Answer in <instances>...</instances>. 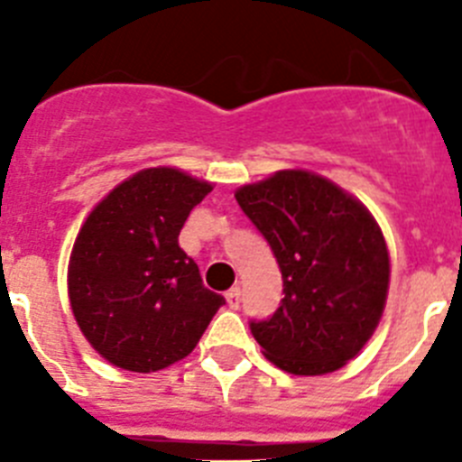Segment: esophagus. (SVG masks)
Masks as SVG:
<instances>
[{"label": "esophagus", "instance_id": "1", "mask_svg": "<svg viewBox=\"0 0 462 462\" xmlns=\"http://www.w3.org/2000/svg\"><path fill=\"white\" fill-rule=\"evenodd\" d=\"M226 303L231 310H238L240 308V289L234 287L226 291Z\"/></svg>", "mask_w": 462, "mask_h": 462}]
</instances>
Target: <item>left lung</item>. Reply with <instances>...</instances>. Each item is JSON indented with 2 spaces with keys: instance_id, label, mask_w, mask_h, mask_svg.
I'll return each mask as SVG.
<instances>
[{
  "instance_id": "1",
  "label": "left lung",
  "mask_w": 462,
  "mask_h": 462,
  "mask_svg": "<svg viewBox=\"0 0 462 462\" xmlns=\"http://www.w3.org/2000/svg\"><path fill=\"white\" fill-rule=\"evenodd\" d=\"M282 273L280 308L250 321L268 361L291 374L336 373L382 319L389 250L368 208L310 171H277L236 191Z\"/></svg>"
}]
</instances>
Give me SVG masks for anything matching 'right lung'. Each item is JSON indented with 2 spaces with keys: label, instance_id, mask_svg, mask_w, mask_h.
I'll use <instances>...</instances> for the list:
<instances>
[{
  "label": "right lung",
  "instance_id": "obj_1",
  "mask_svg": "<svg viewBox=\"0 0 462 462\" xmlns=\"http://www.w3.org/2000/svg\"><path fill=\"white\" fill-rule=\"evenodd\" d=\"M208 191L210 182L178 169H145L85 219L69 261V300L89 345L117 368H169L191 354L224 305L178 245Z\"/></svg>",
  "mask_w": 462,
  "mask_h": 462
}]
</instances>
